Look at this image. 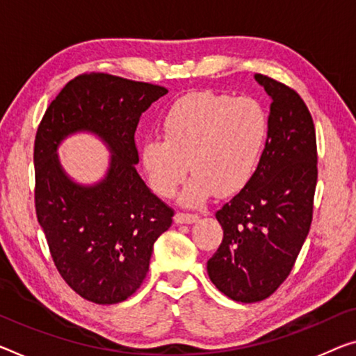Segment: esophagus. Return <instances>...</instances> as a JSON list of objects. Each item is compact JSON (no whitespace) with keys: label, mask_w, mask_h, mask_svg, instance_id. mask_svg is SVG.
Masks as SVG:
<instances>
[{"label":"esophagus","mask_w":356,"mask_h":356,"mask_svg":"<svg viewBox=\"0 0 356 356\" xmlns=\"http://www.w3.org/2000/svg\"><path fill=\"white\" fill-rule=\"evenodd\" d=\"M197 220H199V215H193V213L178 211L177 215H175V222L178 224H191V222H195Z\"/></svg>","instance_id":"obj_1"}]
</instances>
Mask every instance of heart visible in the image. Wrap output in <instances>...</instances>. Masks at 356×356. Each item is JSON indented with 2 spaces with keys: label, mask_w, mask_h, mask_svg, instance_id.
Segmentation results:
<instances>
[{
  "label": "heart",
  "mask_w": 356,
  "mask_h": 356,
  "mask_svg": "<svg viewBox=\"0 0 356 356\" xmlns=\"http://www.w3.org/2000/svg\"><path fill=\"white\" fill-rule=\"evenodd\" d=\"M163 134L147 138L141 152L151 188L172 197L191 168L179 200L199 205L213 191L229 195L250 181L264 154L269 114L254 98L200 92L175 103Z\"/></svg>",
  "instance_id": "heart-1"
}]
</instances>
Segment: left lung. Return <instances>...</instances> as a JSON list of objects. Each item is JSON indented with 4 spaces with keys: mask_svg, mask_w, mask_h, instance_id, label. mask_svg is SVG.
I'll return each mask as SVG.
<instances>
[{
    "mask_svg": "<svg viewBox=\"0 0 356 356\" xmlns=\"http://www.w3.org/2000/svg\"><path fill=\"white\" fill-rule=\"evenodd\" d=\"M254 79L272 100L267 145L250 181L216 211L224 237L207 262L213 285L245 304L269 298L291 272L310 229L318 175L302 98L269 76Z\"/></svg>",
    "mask_w": 356,
    "mask_h": 356,
    "instance_id": "8db88e82",
    "label": "left lung"
}]
</instances>
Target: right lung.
Segmentation results:
<instances>
[{
  "instance_id": "add662e5",
  "label": "right lung",
  "mask_w": 356,
  "mask_h": 356,
  "mask_svg": "<svg viewBox=\"0 0 356 356\" xmlns=\"http://www.w3.org/2000/svg\"><path fill=\"white\" fill-rule=\"evenodd\" d=\"M165 87L105 73L81 74L46 109L35 140V207L57 270L90 302L127 299L143 283L154 242L173 210L136 172L135 132ZM87 131L107 145L108 170L94 185L76 184L56 154L70 134Z\"/></svg>"
}]
</instances>
